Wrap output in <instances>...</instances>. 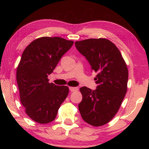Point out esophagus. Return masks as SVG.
<instances>
[{
    "mask_svg": "<svg viewBox=\"0 0 149 149\" xmlns=\"http://www.w3.org/2000/svg\"><path fill=\"white\" fill-rule=\"evenodd\" d=\"M69 89L70 90V91L72 92H74V91H76L78 90V88L77 87H70Z\"/></svg>",
    "mask_w": 149,
    "mask_h": 149,
    "instance_id": "esophagus-1",
    "label": "esophagus"
}]
</instances>
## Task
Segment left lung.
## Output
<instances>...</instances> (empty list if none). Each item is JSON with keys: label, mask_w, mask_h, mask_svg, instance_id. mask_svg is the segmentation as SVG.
I'll return each mask as SVG.
<instances>
[{"label": "left lung", "mask_w": 149, "mask_h": 149, "mask_svg": "<svg viewBox=\"0 0 149 149\" xmlns=\"http://www.w3.org/2000/svg\"><path fill=\"white\" fill-rule=\"evenodd\" d=\"M75 45L97 73V89L80 88L83 99L78 108L85 122L100 126L112 119L127 92L128 70L116 46L107 39H89Z\"/></svg>", "instance_id": "1"}]
</instances>
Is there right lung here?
I'll list each match as a JSON object with an SVG mask.
<instances>
[{"mask_svg":"<svg viewBox=\"0 0 149 149\" xmlns=\"http://www.w3.org/2000/svg\"><path fill=\"white\" fill-rule=\"evenodd\" d=\"M73 44L61 37H42L32 41L22 53L16 73L20 101L35 122H52L68 95V87L50 84L47 77Z\"/></svg>","mask_w":149,"mask_h":149,"instance_id":"right-lung-1","label":"right lung"}]
</instances>
